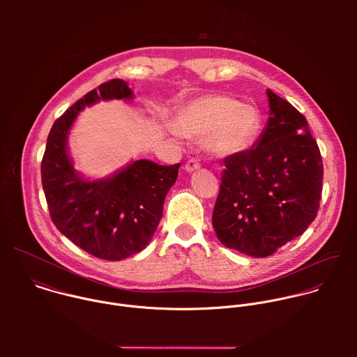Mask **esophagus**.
<instances>
[{"label": "esophagus", "instance_id": "obj_1", "mask_svg": "<svg viewBox=\"0 0 357 357\" xmlns=\"http://www.w3.org/2000/svg\"><path fill=\"white\" fill-rule=\"evenodd\" d=\"M199 168H200V164H199V161L195 160V158H190V160L185 164V171H186V172H195V171H197Z\"/></svg>", "mask_w": 357, "mask_h": 357}]
</instances>
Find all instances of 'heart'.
Segmentation results:
<instances>
[{"instance_id":"heart-1","label":"heart","mask_w":357,"mask_h":357,"mask_svg":"<svg viewBox=\"0 0 357 357\" xmlns=\"http://www.w3.org/2000/svg\"><path fill=\"white\" fill-rule=\"evenodd\" d=\"M260 130L259 112L250 105L222 94L193 98L181 107L174 131L186 137L203 138L216 157H231L247 149Z\"/></svg>"}]
</instances>
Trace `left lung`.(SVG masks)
Masks as SVG:
<instances>
[{"label":"left lung","mask_w":357,"mask_h":357,"mask_svg":"<svg viewBox=\"0 0 357 357\" xmlns=\"http://www.w3.org/2000/svg\"><path fill=\"white\" fill-rule=\"evenodd\" d=\"M270 116L250 149L225 158L213 229L223 245L268 257L315 220L324 165L308 121L267 89Z\"/></svg>","instance_id":"8db88e82"}]
</instances>
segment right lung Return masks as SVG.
I'll list each match as a JSON object with an SVG mask.
<instances>
[{
  "instance_id": "right-lung-1",
  "label": "right lung",
  "mask_w": 357,
  "mask_h": 357,
  "mask_svg": "<svg viewBox=\"0 0 357 357\" xmlns=\"http://www.w3.org/2000/svg\"><path fill=\"white\" fill-rule=\"evenodd\" d=\"M131 98L132 90L121 79L84 94L54 123L40 164L49 213L58 230L91 256L110 261L124 260L149 244L181 164L138 160L106 178L87 179L73 168L68 138L84 107Z\"/></svg>"
}]
</instances>
